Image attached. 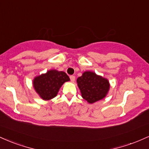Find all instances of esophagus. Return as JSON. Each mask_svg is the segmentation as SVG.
<instances>
[{
    "mask_svg": "<svg viewBox=\"0 0 149 149\" xmlns=\"http://www.w3.org/2000/svg\"><path fill=\"white\" fill-rule=\"evenodd\" d=\"M70 79H71V81L72 82V83H73V82L75 81V79H76V77L74 76H70Z\"/></svg>",
    "mask_w": 149,
    "mask_h": 149,
    "instance_id": "34e87169",
    "label": "esophagus"
}]
</instances>
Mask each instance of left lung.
I'll return each instance as SVG.
<instances>
[{"label": "left lung", "mask_w": 149, "mask_h": 149, "mask_svg": "<svg viewBox=\"0 0 149 149\" xmlns=\"http://www.w3.org/2000/svg\"><path fill=\"white\" fill-rule=\"evenodd\" d=\"M76 82L82 97L90 104L103 100L110 89L108 79L92 71H85Z\"/></svg>", "instance_id": "obj_1"}]
</instances>
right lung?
Wrapping results in <instances>:
<instances>
[{"instance_id":"add662e5","label":"right lung","mask_w":149,"mask_h":149,"mask_svg":"<svg viewBox=\"0 0 149 149\" xmlns=\"http://www.w3.org/2000/svg\"><path fill=\"white\" fill-rule=\"evenodd\" d=\"M69 80V77L64 71L52 69L36 76L33 80V87L42 100L47 101L57 96L62 85Z\"/></svg>"}]
</instances>
